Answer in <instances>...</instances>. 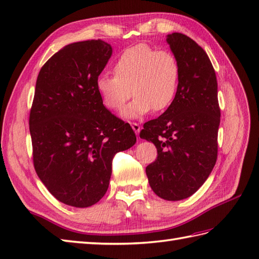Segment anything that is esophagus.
Listing matches in <instances>:
<instances>
[{
  "label": "esophagus",
  "mask_w": 259,
  "mask_h": 259,
  "mask_svg": "<svg viewBox=\"0 0 259 259\" xmlns=\"http://www.w3.org/2000/svg\"><path fill=\"white\" fill-rule=\"evenodd\" d=\"M131 126H133V129H134V131L136 133V135H139V133H140V130H141V126H140V124L139 123H131Z\"/></svg>",
  "instance_id": "esophagus-1"
}]
</instances>
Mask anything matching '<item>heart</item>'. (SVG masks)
<instances>
[{
  "instance_id": "b5f03b06",
  "label": "heart",
  "mask_w": 259,
  "mask_h": 259,
  "mask_svg": "<svg viewBox=\"0 0 259 259\" xmlns=\"http://www.w3.org/2000/svg\"><path fill=\"white\" fill-rule=\"evenodd\" d=\"M113 73L99 75L96 90L103 106L115 112L123 109L131 95L136 96L123 110L125 119H140L152 109L164 111L177 96L180 65L169 51H157L147 45L131 47L115 60Z\"/></svg>"
}]
</instances>
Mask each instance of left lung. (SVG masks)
<instances>
[{"instance_id":"obj_1","label":"left lung","mask_w":259,"mask_h":259,"mask_svg":"<svg viewBox=\"0 0 259 259\" xmlns=\"http://www.w3.org/2000/svg\"><path fill=\"white\" fill-rule=\"evenodd\" d=\"M167 43L180 65L178 92L160 117L144 124L140 138L158 152L146 168L151 189L176 201L194 195L216 163L221 109L216 73L203 49L177 32L167 35Z\"/></svg>"}]
</instances>
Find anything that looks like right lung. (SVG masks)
<instances>
[{
	"instance_id": "right-lung-1",
	"label": "right lung",
	"mask_w": 259,
	"mask_h": 259,
	"mask_svg": "<svg viewBox=\"0 0 259 259\" xmlns=\"http://www.w3.org/2000/svg\"><path fill=\"white\" fill-rule=\"evenodd\" d=\"M111 54L102 40L71 43L36 79L29 120L34 169L59 201L76 208L101 199L113 156L137 141L130 124L110 112L96 90Z\"/></svg>"
}]
</instances>
